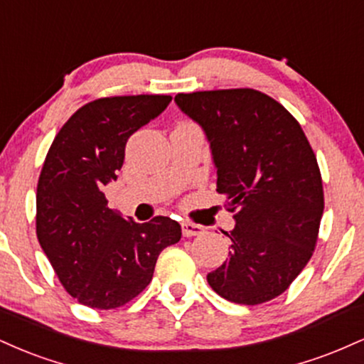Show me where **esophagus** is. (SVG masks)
<instances>
[{"mask_svg":"<svg viewBox=\"0 0 364 364\" xmlns=\"http://www.w3.org/2000/svg\"><path fill=\"white\" fill-rule=\"evenodd\" d=\"M181 231H183V236L186 237L198 236L203 232V225L193 224V223H181Z\"/></svg>","mask_w":364,"mask_h":364,"instance_id":"34e87169","label":"esophagus"}]
</instances>
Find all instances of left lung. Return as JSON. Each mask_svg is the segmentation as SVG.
I'll return each mask as SVG.
<instances>
[{
  "label": "left lung",
  "instance_id": "1",
  "mask_svg": "<svg viewBox=\"0 0 364 364\" xmlns=\"http://www.w3.org/2000/svg\"><path fill=\"white\" fill-rule=\"evenodd\" d=\"M200 124L217 169V191L235 212L229 258L207 275L217 294L260 304L282 294L315 250L323 188L316 157L286 107L253 89L178 94Z\"/></svg>",
  "mask_w": 364,
  "mask_h": 364
}]
</instances>
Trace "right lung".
<instances>
[{
	"label": "right lung",
	"instance_id": "add662e5",
	"mask_svg": "<svg viewBox=\"0 0 364 364\" xmlns=\"http://www.w3.org/2000/svg\"><path fill=\"white\" fill-rule=\"evenodd\" d=\"M171 95L104 97L63 124L37 183V240L66 291L85 306L112 310L152 281L159 253L181 225L157 215L139 224L107 207L127 141L169 106Z\"/></svg>",
	"mask_w": 364,
	"mask_h": 364
}]
</instances>
